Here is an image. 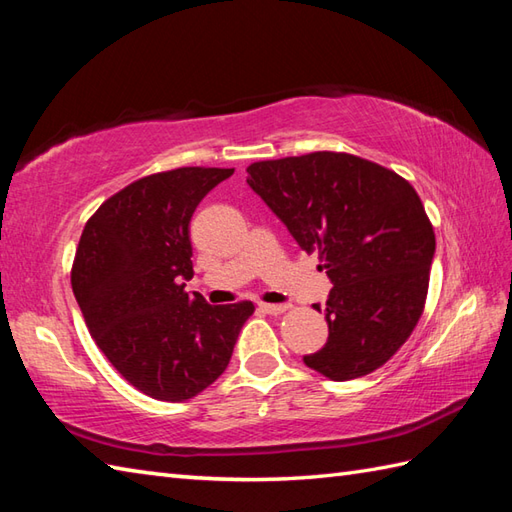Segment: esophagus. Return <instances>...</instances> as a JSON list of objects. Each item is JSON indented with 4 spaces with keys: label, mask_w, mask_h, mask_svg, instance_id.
Instances as JSON below:
<instances>
[{
    "label": "esophagus",
    "mask_w": 512,
    "mask_h": 512,
    "mask_svg": "<svg viewBox=\"0 0 512 512\" xmlns=\"http://www.w3.org/2000/svg\"><path fill=\"white\" fill-rule=\"evenodd\" d=\"M290 306L286 303H259V310H264L266 314H284Z\"/></svg>",
    "instance_id": "obj_1"
}]
</instances>
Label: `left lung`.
Instances as JSON below:
<instances>
[{
    "label": "left lung",
    "instance_id": "8db88e82",
    "mask_svg": "<svg viewBox=\"0 0 512 512\" xmlns=\"http://www.w3.org/2000/svg\"><path fill=\"white\" fill-rule=\"evenodd\" d=\"M246 171L250 189L301 250L319 255L334 284L325 301L328 343L303 363L339 383L383 367L427 303L436 233L416 189L345 151L259 160Z\"/></svg>",
    "mask_w": 512,
    "mask_h": 512
}]
</instances>
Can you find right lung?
<instances>
[{
  "label": "right lung",
  "instance_id": "add662e5",
  "mask_svg": "<svg viewBox=\"0 0 512 512\" xmlns=\"http://www.w3.org/2000/svg\"><path fill=\"white\" fill-rule=\"evenodd\" d=\"M233 169L151 173L107 198L85 224L72 290L85 325L116 372L143 394L184 402L228 367L253 301L209 306L193 277L189 222Z\"/></svg>",
  "mask_w": 512,
  "mask_h": 512
}]
</instances>
